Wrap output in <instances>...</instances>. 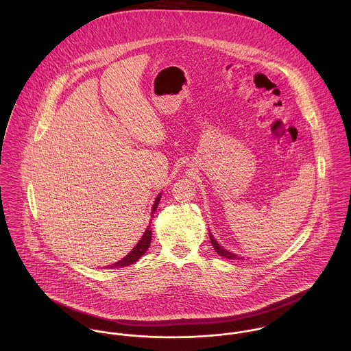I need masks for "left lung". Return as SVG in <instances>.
<instances>
[{
	"label": "left lung",
	"mask_w": 351,
	"mask_h": 351,
	"mask_svg": "<svg viewBox=\"0 0 351 351\" xmlns=\"http://www.w3.org/2000/svg\"><path fill=\"white\" fill-rule=\"evenodd\" d=\"M209 239H210V243H212L213 249L220 256L227 258V259H243V256H241L238 254H234L232 251L226 250L223 246H220V243H217V241L213 238V235L210 232H209Z\"/></svg>",
	"instance_id": "left-lung-1"
}]
</instances>
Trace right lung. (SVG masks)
Listing matches in <instances>:
<instances>
[{"label": "right lung", "mask_w": 351, "mask_h": 351, "mask_svg": "<svg viewBox=\"0 0 351 351\" xmlns=\"http://www.w3.org/2000/svg\"><path fill=\"white\" fill-rule=\"evenodd\" d=\"M160 197H162V193H159L158 196H156V199L154 201V204H152V208H151V217H152V215H154V212L156 210V208H158V204H159V200H160ZM151 243V230H150V224L147 226V228H146V231H145V234H143V237L141 238V241L134 246V249L130 251L124 258H121L120 261H117L116 263H113V265H109L108 267H110V269H113V267H124V266H130V265H132V263H135L146 251L149 250V247H150Z\"/></svg>", "instance_id": "right-lung-1"}]
</instances>
